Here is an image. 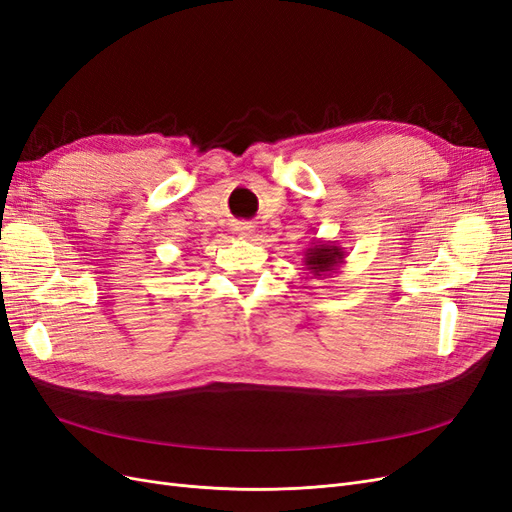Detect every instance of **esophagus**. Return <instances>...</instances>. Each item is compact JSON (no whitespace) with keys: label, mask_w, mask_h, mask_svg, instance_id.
I'll use <instances>...</instances> for the list:
<instances>
[{"label":"esophagus","mask_w":512,"mask_h":512,"mask_svg":"<svg viewBox=\"0 0 512 512\" xmlns=\"http://www.w3.org/2000/svg\"><path fill=\"white\" fill-rule=\"evenodd\" d=\"M235 235L239 239H250L254 235V224H250V222H237L235 224Z\"/></svg>","instance_id":"obj_1"}]
</instances>
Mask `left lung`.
<instances>
[{
    "label": "left lung",
    "mask_w": 512,
    "mask_h": 512,
    "mask_svg": "<svg viewBox=\"0 0 512 512\" xmlns=\"http://www.w3.org/2000/svg\"><path fill=\"white\" fill-rule=\"evenodd\" d=\"M346 256H348L346 247H342L339 243L314 239L303 252V265L309 275L318 277V280H324V277L337 275L339 267L346 262Z\"/></svg>",
    "instance_id": "obj_1"
}]
</instances>
